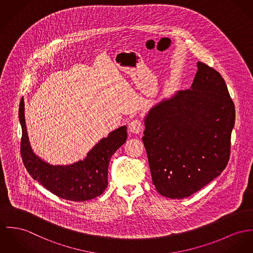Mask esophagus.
<instances>
[{
    "instance_id": "obj_1",
    "label": "esophagus",
    "mask_w": 253,
    "mask_h": 253,
    "mask_svg": "<svg viewBox=\"0 0 253 253\" xmlns=\"http://www.w3.org/2000/svg\"><path fill=\"white\" fill-rule=\"evenodd\" d=\"M143 128V123L140 119H134L129 124V131L133 134H139Z\"/></svg>"
}]
</instances>
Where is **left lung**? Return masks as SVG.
<instances>
[{"label": "left lung", "instance_id": "1", "mask_svg": "<svg viewBox=\"0 0 253 253\" xmlns=\"http://www.w3.org/2000/svg\"><path fill=\"white\" fill-rule=\"evenodd\" d=\"M235 106L225 82L198 61L191 89L153 107L142 141L160 195L184 198L220 174L230 156Z\"/></svg>", "mask_w": 253, "mask_h": 253}]
</instances>
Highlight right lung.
<instances>
[{
    "mask_svg": "<svg viewBox=\"0 0 253 253\" xmlns=\"http://www.w3.org/2000/svg\"><path fill=\"white\" fill-rule=\"evenodd\" d=\"M22 127L20 151L23 164L35 180L60 198L85 201L102 195L108 186V168L111 157L126 141V126H122L102 138L84 160L69 166H52L36 155L27 134L24 100L19 105Z\"/></svg>",
    "mask_w": 253,
    "mask_h": 253,
    "instance_id": "add662e5",
    "label": "right lung"
}]
</instances>
